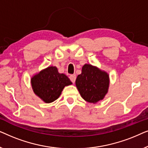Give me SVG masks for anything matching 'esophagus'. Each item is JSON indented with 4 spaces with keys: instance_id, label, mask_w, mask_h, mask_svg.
I'll return each mask as SVG.
<instances>
[{
    "instance_id": "obj_1",
    "label": "esophagus",
    "mask_w": 148,
    "mask_h": 148,
    "mask_svg": "<svg viewBox=\"0 0 148 148\" xmlns=\"http://www.w3.org/2000/svg\"><path fill=\"white\" fill-rule=\"evenodd\" d=\"M69 79H70V80L71 81L72 83H75V79H76V75L75 74L71 75L69 76Z\"/></svg>"
}]
</instances>
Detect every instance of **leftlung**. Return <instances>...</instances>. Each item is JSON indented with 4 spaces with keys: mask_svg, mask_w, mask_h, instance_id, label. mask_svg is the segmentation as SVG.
<instances>
[{
    "mask_svg": "<svg viewBox=\"0 0 148 148\" xmlns=\"http://www.w3.org/2000/svg\"><path fill=\"white\" fill-rule=\"evenodd\" d=\"M77 88L83 98L90 103H97L102 100L108 92L109 76L107 73L96 66L86 64L82 73L76 79Z\"/></svg>",
    "mask_w": 148,
    "mask_h": 148,
    "instance_id": "1",
    "label": "left lung"
}]
</instances>
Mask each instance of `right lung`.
<instances>
[{
	"mask_svg": "<svg viewBox=\"0 0 148 148\" xmlns=\"http://www.w3.org/2000/svg\"><path fill=\"white\" fill-rule=\"evenodd\" d=\"M31 83L34 93L46 103L58 99L64 87L72 84L67 76L58 72L56 66L42 70L32 78Z\"/></svg>",
	"mask_w": 148,
	"mask_h": 148,
	"instance_id": "1",
	"label": "right lung"
}]
</instances>
